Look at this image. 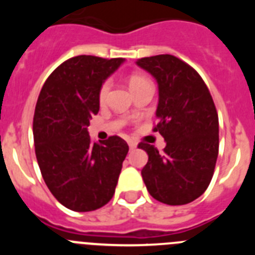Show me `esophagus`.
Wrapping results in <instances>:
<instances>
[{
    "instance_id": "esophagus-1",
    "label": "esophagus",
    "mask_w": 255,
    "mask_h": 255,
    "mask_svg": "<svg viewBox=\"0 0 255 255\" xmlns=\"http://www.w3.org/2000/svg\"><path fill=\"white\" fill-rule=\"evenodd\" d=\"M129 148L130 149H135L136 148V143L134 140H129Z\"/></svg>"
}]
</instances>
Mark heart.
I'll use <instances>...</instances> for the list:
<instances>
[{
  "label": "heart",
  "instance_id": "obj_1",
  "mask_svg": "<svg viewBox=\"0 0 255 255\" xmlns=\"http://www.w3.org/2000/svg\"><path fill=\"white\" fill-rule=\"evenodd\" d=\"M148 84H150L149 80H148L145 76L139 75V74H132V75L129 78V87L132 92H135L136 89H139V88L144 87V85H148ZM108 91H110V83L105 82L100 89V101L101 102H103V101L106 100V97H107V94H108Z\"/></svg>",
  "mask_w": 255,
  "mask_h": 255
}]
</instances>
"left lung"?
<instances>
[{
	"label": "left lung",
	"instance_id": "obj_1",
	"mask_svg": "<svg viewBox=\"0 0 255 255\" xmlns=\"http://www.w3.org/2000/svg\"><path fill=\"white\" fill-rule=\"evenodd\" d=\"M136 65L158 84L154 131L164 138L159 153L140 143L148 154L141 170L149 194L170 206L188 204L208 188L218 155V115L203 79L172 55L144 57Z\"/></svg>",
	"mask_w": 255,
	"mask_h": 255
}]
</instances>
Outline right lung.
Returning <instances> with one entry per match:
<instances>
[{"label":"right lung","mask_w":255,"mask_h":255,"mask_svg":"<svg viewBox=\"0 0 255 255\" xmlns=\"http://www.w3.org/2000/svg\"><path fill=\"white\" fill-rule=\"evenodd\" d=\"M125 58L76 56L44 83L33 119L35 155L46 185L62 206L89 212L115 194L129 145L120 136L93 143L88 132L100 111V89Z\"/></svg>","instance_id":"obj_1"}]
</instances>
